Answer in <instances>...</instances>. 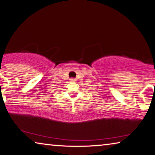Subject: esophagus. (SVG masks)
I'll list each match as a JSON object with an SVG mask.
<instances>
[{"label": "esophagus", "mask_w": 155, "mask_h": 155, "mask_svg": "<svg viewBox=\"0 0 155 155\" xmlns=\"http://www.w3.org/2000/svg\"><path fill=\"white\" fill-rule=\"evenodd\" d=\"M70 81H77V79H76V78H71Z\"/></svg>", "instance_id": "esophagus-1"}]
</instances>
